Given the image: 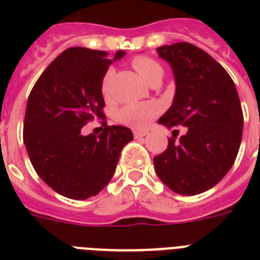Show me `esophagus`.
I'll return each mask as SVG.
<instances>
[{
  "mask_svg": "<svg viewBox=\"0 0 260 260\" xmlns=\"http://www.w3.org/2000/svg\"><path fill=\"white\" fill-rule=\"evenodd\" d=\"M135 139H142L144 136H147V132H142V131H135L134 132Z\"/></svg>",
  "mask_w": 260,
  "mask_h": 260,
  "instance_id": "34e87169",
  "label": "esophagus"
}]
</instances>
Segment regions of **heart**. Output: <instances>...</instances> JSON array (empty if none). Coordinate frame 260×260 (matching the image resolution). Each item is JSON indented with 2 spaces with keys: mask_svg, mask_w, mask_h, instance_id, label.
I'll return each instance as SVG.
<instances>
[{
  "mask_svg": "<svg viewBox=\"0 0 260 260\" xmlns=\"http://www.w3.org/2000/svg\"><path fill=\"white\" fill-rule=\"evenodd\" d=\"M132 66L139 73L146 82L151 83L160 82L165 77V69L162 63L155 58L147 55H139L132 59ZM110 79H112V70H108L102 77L101 91L108 97L110 93ZM158 114V106L152 104H128L118 109L116 118L118 122L124 125L132 126L136 129H144L150 125L152 118Z\"/></svg>",
  "mask_w": 260,
  "mask_h": 260,
  "instance_id": "b5f03b06",
  "label": "heart"
}]
</instances>
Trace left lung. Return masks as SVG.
<instances>
[{"instance_id":"left-lung-1","label":"left lung","mask_w":260,"mask_h":260,"mask_svg":"<svg viewBox=\"0 0 260 260\" xmlns=\"http://www.w3.org/2000/svg\"><path fill=\"white\" fill-rule=\"evenodd\" d=\"M173 67L177 90L173 105L159 124L187 132L154 158L160 181L182 196L204 193L217 185L238 156L243 135V110L238 90L225 69L208 52L181 42L159 47Z\"/></svg>"}]
</instances>
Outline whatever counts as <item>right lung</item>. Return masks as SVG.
I'll return each instance as SVG.
<instances>
[{
	"mask_svg": "<svg viewBox=\"0 0 260 260\" xmlns=\"http://www.w3.org/2000/svg\"><path fill=\"white\" fill-rule=\"evenodd\" d=\"M117 51L114 59L124 56ZM112 63L105 51L71 47L54 62L30 90L24 118V143L38 175L56 193L73 200L97 196L113 177L129 128L108 125L101 134L81 131L104 117L101 81Z\"/></svg>",
	"mask_w": 260,
	"mask_h": 260,
	"instance_id": "right-lung-1",
	"label": "right lung"
}]
</instances>
